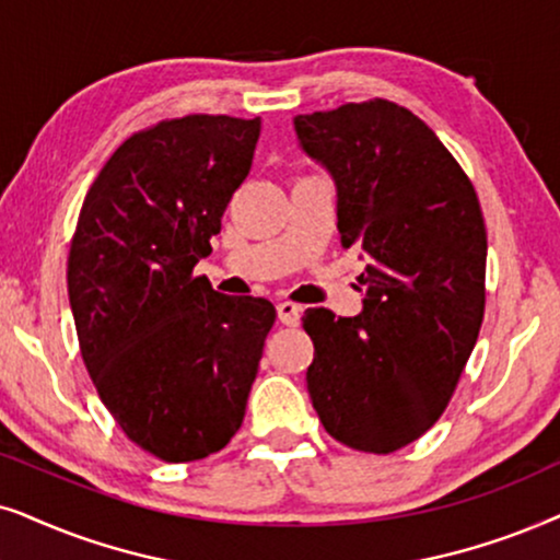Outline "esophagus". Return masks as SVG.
Returning a JSON list of instances; mask_svg holds the SVG:
<instances>
[{
	"instance_id": "esophagus-1",
	"label": "esophagus",
	"mask_w": 560,
	"mask_h": 560,
	"mask_svg": "<svg viewBox=\"0 0 560 560\" xmlns=\"http://www.w3.org/2000/svg\"><path fill=\"white\" fill-rule=\"evenodd\" d=\"M276 312H279V319L284 325H289V327H294V325H300V317H302V307L300 304H294V302H279L276 304Z\"/></svg>"
}]
</instances>
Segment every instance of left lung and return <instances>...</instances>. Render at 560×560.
<instances>
[{"instance_id": "obj_1", "label": "left lung", "mask_w": 560, "mask_h": 560, "mask_svg": "<svg viewBox=\"0 0 560 560\" xmlns=\"http://www.w3.org/2000/svg\"><path fill=\"white\" fill-rule=\"evenodd\" d=\"M302 151L330 171L342 248L361 253L363 310H307V389L335 441L394 453L456 392L487 302V228L464 168L412 112L386 100L296 115Z\"/></svg>"}]
</instances>
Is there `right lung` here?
I'll use <instances>...</instances> for the list:
<instances>
[{
    "label": "right lung",
    "mask_w": 560,
    "mask_h": 560,
    "mask_svg": "<svg viewBox=\"0 0 560 560\" xmlns=\"http://www.w3.org/2000/svg\"><path fill=\"white\" fill-rule=\"evenodd\" d=\"M260 117L186 115L130 136L104 163L69 250V300L89 376L125 435L166 464L241 430L276 310L225 296L210 237L248 176Z\"/></svg>",
    "instance_id": "1"
}]
</instances>
